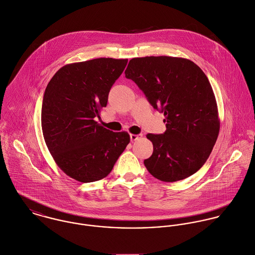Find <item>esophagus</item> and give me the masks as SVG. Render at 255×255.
<instances>
[{"label":"esophagus","instance_id":"1","mask_svg":"<svg viewBox=\"0 0 255 255\" xmlns=\"http://www.w3.org/2000/svg\"><path fill=\"white\" fill-rule=\"evenodd\" d=\"M140 136H141V135H135V134H131V135H130V139H131V141L133 142V141H136V140H138V139L140 138Z\"/></svg>","mask_w":255,"mask_h":255}]
</instances>
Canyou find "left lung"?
<instances>
[{"label":"left lung","instance_id":"8db88e82","mask_svg":"<svg viewBox=\"0 0 255 255\" xmlns=\"http://www.w3.org/2000/svg\"><path fill=\"white\" fill-rule=\"evenodd\" d=\"M125 77L165 116V132L147 135L153 146V154L144 160L149 172L164 182L194 174L220 131L215 95L203 71L188 59L150 56L131 59Z\"/></svg>","mask_w":255,"mask_h":255}]
</instances>
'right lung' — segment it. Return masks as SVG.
I'll return each instance as SVG.
<instances>
[{
    "instance_id": "right-lung-1",
    "label": "right lung",
    "mask_w": 255,
    "mask_h": 255,
    "mask_svg": "<svg viewBox=\"0 0 255 255\" xmlns=\"http://www.w3.org/2000/svg\"><path fill=\"white\" fill-rule=\"evenodd\" d=\"M127 62L98 58L65 65L45 90L41 126L46 146L58 166L80 182L107 176L130 142L127 132H112L95 120Z\"/></svg>"
}]
</instances>
